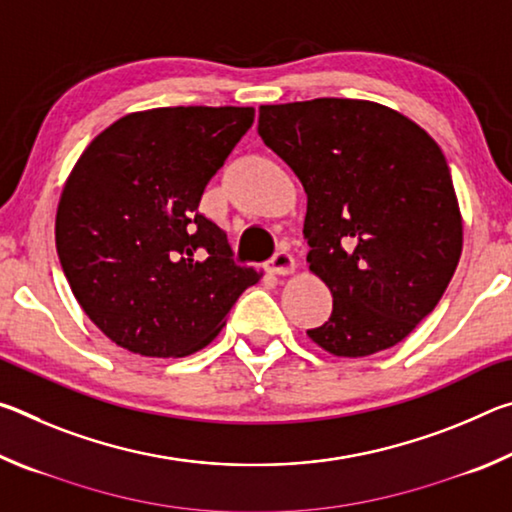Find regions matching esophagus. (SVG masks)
Here are the masks:
<instances>
[{
    "mask_svg": "<svg viewBox=\"0 0 512 512\" xmlns=\"http://www.w3.org/2000/svg\"><path fill=\"white\" fill-rule=\"evenodd\" d=\"M268 271L280 277L293 275L296 273V259H293V255L287 253V250H280V253H275V257L268 262Z\"/></svg>",
    "mask_w": 512,
    "mask_h": 512,
    "instance_id": "obj_1",
    "label": "esophagus"
}]
</instances>
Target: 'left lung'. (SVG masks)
Listing matches in <instances>:
<instances>
[{
  "instance_id": "8db88e82",
  "label": "left lung",
  "mask_w": 512,
  "mask_h": 512,
  "mask_svg": "<svg viewBox=\"0 0 512 512\" xmlns=\"http://www.w3.org/2000/svg\"><path fill=\"white\" fill-rule=\"evenodd\" d=\"M259 135L307 194L309 271L332 316L307 336L341 359L404 341L443 298L463 250V216L436 140L363 99L259 106Z\"/></svg>"
}]
</instances>
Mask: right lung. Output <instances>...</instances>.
I'll list each match as a JSON object with an SVG mask.
<instances>
[{
	"label": "right lung",
	"instance_id": "1",
	"mask_svg": "<svg viewBox=\"0 0 512 512\" xmlns=\"http://www.w3.org/2000/svg\"><path fill=\"white\" fill-rule=\"evenodd\" d=\"M255 108L128 112L88 144L58 201L56 250L76 302L112 343L178 359L221 332L262 271L235 266L198 214L203 189Z\"/></svg>",
	"mask_w": 512,
	"mask_h": 512
}]
</instances>
